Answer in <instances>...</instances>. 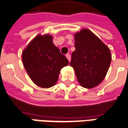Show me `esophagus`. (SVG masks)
Listing matches in <instances>:
<instances>
[{"label": "esophagus", "instance_id": "1", "mask_svg": "<svg viewBox=\"0 0 128 128\" xmlns=\"http://www.w3.org/2000/svg\"><path fill=\"white\" fill-rule=\"evenodd\" d=\"M66 58H67V60H68V62H70V55H69V54H66Z\"/></svg>", "mask_w": 128, "mask_h": 128}]
</instances>
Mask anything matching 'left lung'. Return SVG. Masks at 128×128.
<instances>
[{
    "label": "left lung",
    "instance_id": "8db88e82",
    "mask_svg": "<svg viewBox=\"0 0 128 128\" xmlns=\"http://www.w3.org/2000/svg\"><path fill=\"white\" fill-rule=\"evenodd\" d=\"M76 50L70 65L84 88L92 89L102 82L112 61L110 48L91 30L82 29L74 34Z\"/></svg>",
    "mask_w": 128,
    "mask_h": 128
}]
</instances>
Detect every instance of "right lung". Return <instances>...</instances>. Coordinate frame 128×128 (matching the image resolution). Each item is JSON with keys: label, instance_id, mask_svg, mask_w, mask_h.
Instances as JSON below:
<instances>
[{"label": "right lung", "instance_id": "add662e5", "mask_svg": "<svg viewBox=\"0 0 128 128\" xmlns=\"http://www.w3.org/2000/svg\"><path fill=\"white\" fill-rule=\"evenodd\" d=\"M24 68L36 86L50 88L57 83L60 70L68 64L49 34H38L22 52Z\"/></svg>", "mask_w": 128, "mask_h": 128}]
</instances>
